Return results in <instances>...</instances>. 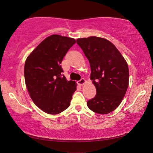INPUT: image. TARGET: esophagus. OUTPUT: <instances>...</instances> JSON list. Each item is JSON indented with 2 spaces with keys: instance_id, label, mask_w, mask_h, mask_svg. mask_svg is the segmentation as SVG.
Returning <instances> with one entry per match:
<instances>
[{
  "instance_id": "1",
  "label": "esophagus",
  "mask_w": 153,
  "mask_h": 153,
  "mask_svg": "<svg viewBox=\"0 0 153 153\" xmlns=\"http://www.w3.org/2000/svg\"><path fill=\"white\" fill-rule=\"evenodd\" d=\"M85 82H86L85 79L83 78V79H82L81 80H79V81H78V82H77V84H78V85H80V86H82L85 83Z\"/></svg>"
}]
</instances>
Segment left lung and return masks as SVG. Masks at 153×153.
<instances>
[{
    "label": "left lung",
    "instance_id": "left-lung-1",
    "mask_svg": "<svg viewBox=\"0 0 153 153\" xmlns=\"http://www.w3.org/2000/svg\"><path fill=\"white\" fill-rule=\"evenodd\" d=\"M77 43L89 62L90 78L97 90L96 96L87 101V106L100 114L114 111L128 89V63L114 45L105 38H79Z\"/></svg>",
    "mask_w": 153,
    "mask_h": 153
}]
</instances>
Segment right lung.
I'll use <instances>...</instances> for the list:
<instances>
[{
	"label": "right lung",
	"instance_id": "obj_1",
	"mask_svg": "<svg viewBox=\"0 0 153 153\" xmlns=\"http://www.w3.org/2000/svg\"><path fill=\"white\" fill-rule=\"evenodd\" d=\"M76 41L74 38L52 35L27 56L24 66L25 85L35 105L48 114L67 109L77 83L62 76L60 64Z\"/></svg>",
	"mask_w": 153,
	"mask_h": 153
}]
</instances>
